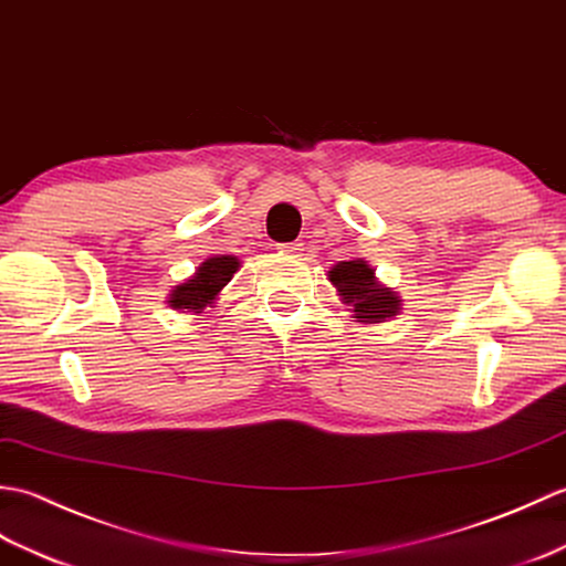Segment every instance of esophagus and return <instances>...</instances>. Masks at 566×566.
<instances>
[{
    "label": "esophagus",
    "mask_w": 566,
    "mask_h": 566,
    "mask_svg": "<svg viewBox=\"0 0 566 566\" xmlns=\"http://www.w3.org/2000/svg\"><path fill=\"white\" fill-rule=\"evenodd\" d=\"M279 251L287 256H297L300 251H305V249H303V242H291V244H279Z\"/></svg>",
    "instance_id": "obj_1"
}]
</instances>
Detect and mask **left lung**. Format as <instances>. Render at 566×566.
<instances>
[{
	"label": "left lung",
	"instance_id": "1",
	"mask_svg": "<svg viewBox=\"0 0 566 566\" xmlns=\"http://www.w3.org/2000/svg\"><path fill=\"white\" fill-rule=\"evenodd\" d=\"M329 281L336 287L342 303L354 312V319L363 324H380L395 319L401 312V297L392 287L375 279V269L363 259L338 261L329 269Z\"/></svg>",
	"mask_w": 566,
	"mask_h": 566
}]
</instances>
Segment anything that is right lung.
Instances as JSON below:
<instances>
[{"instance_id": "1", "label": "right lung", "mask_w": 566, "mask_h": 566, "mask_svg": "<svg viewBox=\"0 0 566 566\" xmlns=\"http://www.w3.org/2000/svg\"><path fill=\"white\" fill-rule=\"evenodd\" d=\"M242 261L232 254L208 256L191 279L174 285L167 297V305L179 312H193L200 315L206 307H216L222 287L232 281V275L240 271Z\"/></svg>"}]
</instances>
